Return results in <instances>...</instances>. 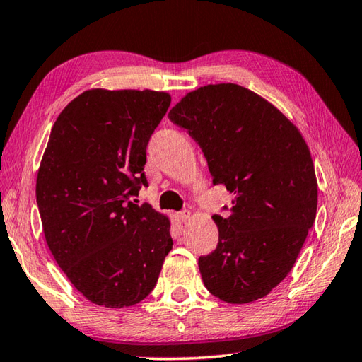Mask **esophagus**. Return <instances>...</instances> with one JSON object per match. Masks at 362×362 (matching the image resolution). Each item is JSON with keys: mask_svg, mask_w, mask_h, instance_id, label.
Masks as SVG:
<instances>
[{"mask_svg": "<svg viewBox=\"0 0 362 362\" xmlns=\"http://www.w3.org/2000/svg\"><path fill=\"white\" fill-rule=\"evenodd\" d=\"M190 217H192V214H190V211H187V209L180 212V220H181V222H184V223L189 222Z\"/></svg>", "mask_w": 362, "mask_h": 362, "instance_id": "34e87169", "label": "esophagus"}]
</instances>
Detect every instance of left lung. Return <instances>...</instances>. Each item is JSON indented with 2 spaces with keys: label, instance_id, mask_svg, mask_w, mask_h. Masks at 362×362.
<instances>
[{
  "label": "left lung",
  "instance_id": "obj_1",
  "mask_svg": "<svg viewBox=\"0 0 362 362\" xmlns=\"http://www.w3.org/2000/svg\"><path fill=\"white\" fill-rule=\"evenodd\" d=\"M168 119L200 145L214 186L234 194L230 216L212 217L216 250L198 257L206 289L233 305L265 297L292 270L315 220L305 139L269 101L230 83L187 93Z\"/></svg>",
  "mask_w": 362,
  "mask_h": 362
}]
</instances>
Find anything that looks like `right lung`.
<instances>
[{
  "label": "right lung",
  "instance_id": "right-lung-1",
  "mask_svg": "<svg viewBox=\"0 0 362 362\" xmlns=\"http://www.w3.org/2000/svg\"><path fill=\"white\" fill-rule=\"evenodd\" d=\"M154 90L81 93L51 129L35 197L51 255L92 303L127 308L158 283L170 222L137 204L146 146L170 106Z\"/></svg>",
  "mask_w": 362,
  "mask_h": 362
}]
</instances>
